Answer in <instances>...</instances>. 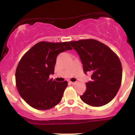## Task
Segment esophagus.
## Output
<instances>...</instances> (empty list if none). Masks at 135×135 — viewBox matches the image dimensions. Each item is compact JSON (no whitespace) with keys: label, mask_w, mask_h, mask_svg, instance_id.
<instances>
[{"label":"esophagus","mask_w":135,"mask_h":135,"mask_svg":"<svg viewBox=\"0 0 135 135\" xmlns=\"http://www.w3.org/2000/svg\"><path fill=\"white\" fill-rule=\"evenodd\" d=\"M69 84H72V85H75L76 82H73V81H69Z\"/></svg>","instance_id":"1"}]
</instances>
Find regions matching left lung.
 <instances>
[{
  "instance_id": "8db88e82",
  "label": "left lung",
  "mask_w": 135,
  "mask_h": 135,
  "mask_svg": "<svg viewBox=\"0 0 135 135\" xmlns=\"http://www.w3.org/2000/svg\"><path fill=\"white\" fill-rule=\"evenodd\" d=\"M80 56L85 74L92 73L91 81L86 83L87 89L80 96L81 100L92 107H102L116 95L122 80V66L118 55L102 42L94 39L70 41Z\"/></svg>"
}]
</instances>
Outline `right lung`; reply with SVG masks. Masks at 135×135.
Instances as JSON below:
<instances>
[{"label":"right lung","instance_id":"add662e5","mask_svg":"<svg viewBox=\"0 0 135 135\" xmlns=\"http://www.w3.org/2000/svg\"><path fill=\"white\" fill-rule=\"evenodd\" d=\"M73 50L69 42H40L25 53L16 71V83L20 96L32 108L48 110L61 100L67 87L62 82L50 79L54 74L56 59L60 53Z\"/></svg>","mask_w":135,"mask_h":135}]
</instances>
